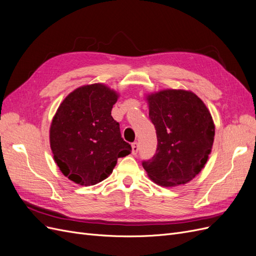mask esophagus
<instances>
[{"label":"esophagus","mask_w":256,"mask_h":256,"mask_svg":"<svg viewBox=\"0 0 256 256\" xmlns=\"http://www.w3.org/2000/svg\"><path fill=\"white\" fill-rule=\"evenodd\" d=\"M131 147H132V154H136L138 150V142H134L132 144H131Z\"/></svg>","instance_id":"34e87169"}]
</instances>
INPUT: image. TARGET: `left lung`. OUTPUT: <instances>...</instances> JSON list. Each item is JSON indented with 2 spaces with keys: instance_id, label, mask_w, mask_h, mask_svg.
Masks as SVG:
<instances>
[{
  "instance_id": "8db88e82",
  "label": "left lung",
  "mask_w": 256,
  "mask_h": 256,
  "mask_svg": "<svg viewBox=\"0 0 256 256\" xmlns=\"http://www.w3.org/2000/svg\"><path fill=\"white\" fill-rule=\"evenodd\" d=\"M150 118L156 128L157 150L142 166L150 180L164 187L192 180L212 152L214 124L194 92L164 90L147 95Z\"/></svg>"
}]
</instances>
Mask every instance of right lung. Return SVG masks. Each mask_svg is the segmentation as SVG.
I'll return each mask as SVG.
<instances>
[{
	"mask_svg": "<svg viewBox=\"0 0 256 256\" xmlns=\"http://www.w3.org/2000/svg\"><path fill=\"white\" fill-rule=\"evenodd\" d=\"M118 94L102 83L83 85L58 106L50 127V146L60 172L81 186L109 176L118 159L131 152L111 115Z\"/></svg>",
	"mask_w": 256,
	"mask_h": 256,
	"instance_id": "right-lung-1",
	"label": "right lung"
}]
</instances>
